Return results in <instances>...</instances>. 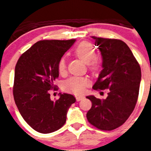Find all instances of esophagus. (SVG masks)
I'll list each match as a JSON object with an SVG mask.
<instances>
[{
  "label": "esophagus",
  "instance_id": "34e87169",
  "mask_svg": "<svg viewBox=\"0 0 151 151\" xmlns=\"http://www.w3.org/2000/svg\"><path fill=\"white\" fill-rule=\"evenodd\" d=\"M76 100L78 101H82V100H83L84 98H85V96H83V95H78V96H76Z\"/></svg>",
  "mask_w": 151,
  "mask_h": 151
}]
</instances>
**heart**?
I'll return each mask as SVG.
<instances>
[{"label":"heart","instance_id":"obj_1","mask_svg":"<svg viewBox=\"0 0 151 151\" xmlns=\"http://www.w3.org/2000/svg\"><path fill=\"white\" fill-rule=\"evenodd\" d=\"M75 54L85 63H88L91 68L94 69L98 65V60L95 57V50L88 42H82L75 50ZM58 70L63 74L66 71V61L63 58L60 59L58 63ZM87 78L83 77L73 76L68 78L63 83V88L66 91L74 94H81L85 91L88 85Z\"/></svg>","mask_w":151,"mask_h":151}]
</instances>
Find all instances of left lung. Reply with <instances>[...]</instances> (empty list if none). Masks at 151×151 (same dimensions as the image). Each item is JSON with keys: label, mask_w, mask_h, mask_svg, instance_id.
I'll use <instances>...</instances> for the list:
<instances>
[{"label": "left lung", "mask_w": 151, "mask_h": 151, "mask_svg": "<svg viewBox=\"0 0 151 151\" xmlns=\"http://www.w3.org/2000/svg\"><path fill=\"white\" fill-rule=\"evenodd\" d=\"M91 38L101 51L103 67L93 88H109L110 92L106 99L94 95L86 97L92 103L86 116L97 129L110 131L122 125L134 110L139 93L141 68L129 46L122 41Z\"/></svg>", "instance_id": "8db88e82"}]
</instances>
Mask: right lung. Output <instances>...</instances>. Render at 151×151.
Listing matches in <instances>:
<instances>
[{"mask_svg":"<svg viewBox=\"0 0 151 151\" xmlns=\"http://www.w3.org/2000/svg\"><path fill=\"white\" fill-rule=\"evenodd\" d=\"M76 40H43L22 54L15 67L13 97L21 116L31 127L43 134L53 132L65 124L73 95L60 93L56 101L49 90L59 77L58 63ZM56 90V89H54Z\"/></svg>","mask_w":151,"mask_h":151,"instance_id":"add662e5","label":"right lung"}]
</instances>
